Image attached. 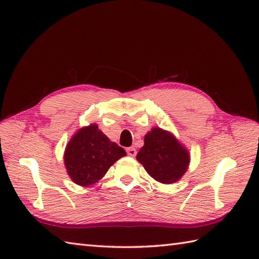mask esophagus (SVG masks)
Here are the masks:
<instances>
[{"instance_id": "34e87169", "label": "esophagus", "mask_w": 259, "mask_h": 259, "mask_svg": "<svg viewBox=\"0 0 259 259\" xmlns=\"http://www.w3.org/2000/svg\"><path fill=\"white\" fill-rule=\"evenodd\" d=\"M125 150H126V153H128V156H130V157H135L137 155V150H136V148H134V147L126 148Z\"/></svg>"}]
</instances>
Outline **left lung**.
<instances>
[{
  "label": "left lung",
  "instance_id": "1",
  "mask_svg": "<svg viewBox=\"0 0 259 259\" xmlns=\"http://www.w3.org/2000/svg\"><path fill=\"white\" fill-rule=\"evenodd\" d=\"M146 171L162 184H172L181 178L189 164V153L172 135L153 128L145 137V145L137 155Z\"/></svg>",
  "mask_w": 259,
  "mask_h": 259
}]
</instances>
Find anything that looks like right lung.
I'll use <instances>...</instances> for the list:
<instances>
[{
    "instance_id": "right-lung-1",
    "label": "right lung",
    "mask_w": 259,
    "mask_h": 259,
    "mask_svg": "<svg viewBox=\"0 0 259 259\" xmlns=\"http://www.w3.org/2000/svg\"><path fill=\"white\" fill-rule=\"evenodd\" d=\"M126 155L123 148L110 141L97 124L80 129L64 153L68 174L76 185L90 186L100 180L112 164Z\"/></svg>"
}]
</instances>
